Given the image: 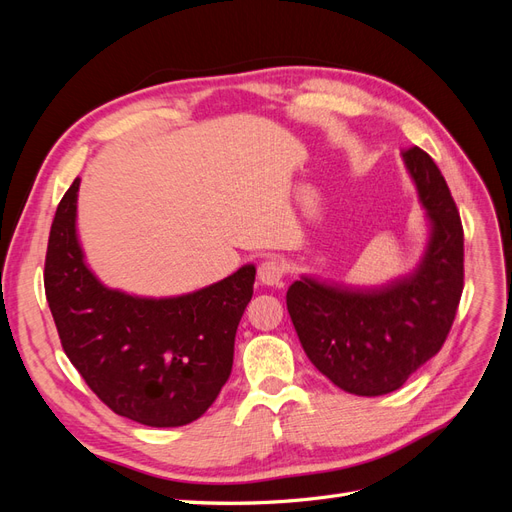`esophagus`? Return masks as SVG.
<instances>
[{
	"label": "esophagus",
	"mask_w": 512,
	"mask_h": 512,
	"mask_svg": "<svg viewBox=\"0 0 512 512\" xmlns=\"http://www.w3.org/2000/svg\"><path fill=\"white\" fill-rule=\"evenodd\" d=\"M284 273H286L284 262L269 258V260L260 262L258 280H260V284H265V286H280L282 280H284Z\"/></svg>",
	"instance_id": "34e87169"
}]
</instances>
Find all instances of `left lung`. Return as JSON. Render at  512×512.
Returning <instances> with one entry per match:
<instances>
[{
	"label": "left lung",
	"instance_id": "8db88e82",
	"mask_svg": "<svg viewBox=\"0 0 512 512\" xmlns=\"http://www.w3.org/2000/svg\"><path fill=\"white\" fill-rule=\"evenodd\" d=\"M401 160L429 222L416 269L371 288L301 275L286 292L307 359L352 395L393 393L436 356L463 290V228L451 190L423 149L412 147Z\"/></svg>",
	"mask_w": 512,
	"mask_h": 512
}]
</instances>
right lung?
<instances>
[{"instance_id": "right-lung-1", "label": "right lung", "mask_w": 512, "mask_h": 512, "mask_svg": "<svg viewBox=\"0 0 512 512\" xmlns=\"http://www.w3.org/2000/svg\"><path fill=\"white\" fill-rule=\"evenodd\" d=\"M81 179L61 198L44 262V290L61 346L115 414L147 427L203 416L232 371L239 320L256 267L179 297H136L104 286L76 235Z\"/></svg>"}]
</instances>
